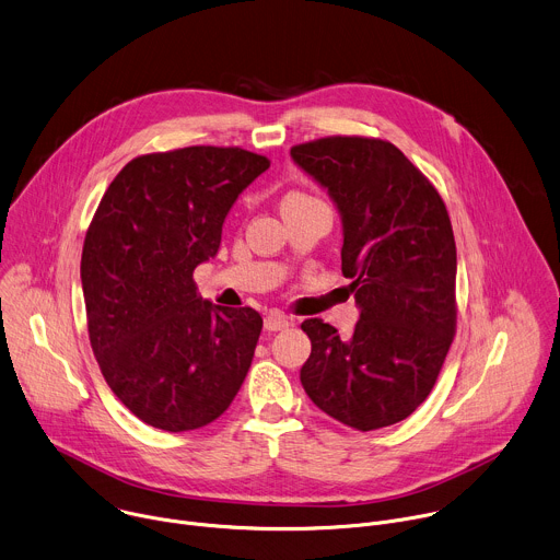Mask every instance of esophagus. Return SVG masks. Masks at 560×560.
Masks as SVG:
<instances>
[{"label":"esophagus","instance_id":"34e87169","mask_svg":"<svg viewBox=\"0 0 560 560\" xmlns=\"http://www.w3.org/2000/svg\"><path fill=\"white\" fill-rule=\"evenodd\" d=\"M289 324H291L289 317H287L284 313H280V311H271V313L265 317V328H267L269 332H273V330H284Z\"/></svg>","mask_w":560,"mask_h":560}]
</instances>
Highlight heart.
Listing matches in <instances>:
<instances>
[{"label": "heart", "instance_id": "b5f03b06", "mask_svg": "<svg viewBox=\"0 0 560 560\" xmlns=\"http://www.w3.org/2000/svg\"><path fill=\"white\" fill-rule=\"evenodd\" d=\"M313 198L311 196H306V194H302V191H291L287 198H284V202H282V207H289V205H302V202H311Z\"/></svg>", "mask_w": 560, "mask_h": 560}]
</instances>
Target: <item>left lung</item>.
<instances>
[{"label":"left lung","instance_id":"obj_1","mask_svg":"<svg viewBox=\"0 0 560 560\" xmlns=\"http://www.w3.org/2000/svg\"><path fill=\"white\" fill-rule=\"evenodd\" d=\"M293 161L338 205L342 273L360 306L351 338L304 319L311 401L355 430L393 425L430 395L457 330V247L434 185L393 143L326 137Z\"/></svg>","mask_w":560,"mask_h":560}]
</instances>
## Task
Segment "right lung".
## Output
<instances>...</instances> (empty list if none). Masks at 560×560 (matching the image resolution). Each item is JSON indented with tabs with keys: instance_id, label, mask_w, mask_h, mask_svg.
I'll use <instances>...</instances> for the list:
<instances>
[{
	"instance_id": "obj_1",
	"label": "right lung",
	"mask_w": 560,
	"mask_h": 560,
	"mask_svg": "<svg viewBox=\"0 0 560 560\" xmlns=\"http://www.w3.org/2000/svg\"><path fill=\"white\" fill-rule=\"evenodd\" d=\"M269 165L243 148L143 154L94 211L81 254L90 345L112 393L148 425L202 428L247 377L262 317L202 300L194 269L218 254L225 215Z\"/></svg>"
}]
</instances>
